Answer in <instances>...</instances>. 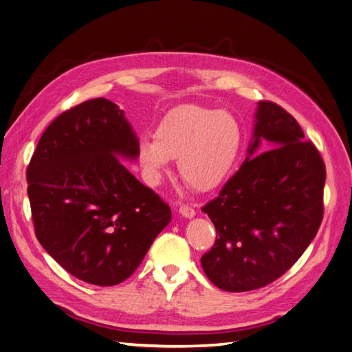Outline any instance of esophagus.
Here are the masks:
<instances>
[{
	"label": "esophagus",
	"instance_id": "34e87169",
	"mask_svg": "<svg viewBox=\"0 0 352 352\" xmlns=\"http://www.w3.org/2000/svg\"><path fill=\"white\" fill-rule=\"evenodd\" d=\"M178 212L183 215V217H186V219H193L195 215H196V211L192 208V206H188V205H179V208H178Z\"/></svg>",
	"mask_w": 352,
	"mask_h": 352
}]
</instances>
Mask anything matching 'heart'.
Instances as JSON below:
<instances>
[{"label":"heart","mask_w":352,"mask_h":352,"mask_svg":"<svg viewBox=\"0 0 352 352\" xmlns=\"http://www.w3.org/2000/svg\"><path fill=\"white\" fill-rule=\"evenodd\" d=\"M153 138L138 144L140 164L150 182H159L169 159H177L178 173L188 186L197 192H211L235 165L242 129L229 111L183 105L165 114Z\"/></svg>","instance_id":"1"}]
</instances>
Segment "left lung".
<instances>
[{"label": "left lung", "mask_w": 352, "mask_h": 352, "mask_svg": "<svg viewBox=\"0 0 352 352\" xmlns=\"http://www.w3.org/2000/svg\"><path fill=\"white\" fill-rule=\"evenodd\" d=\"M254 119L245 162L202 208L217 232L201 258L204 272L233 293L284 275L317 235L324 212L326 166L299 123L270 101L258 102ZM262 140L268 146L260 153Z\"/></svg>", "instance_id": "8db88e82"}]
</instances>
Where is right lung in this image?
<instances>
[{
    "label": "right lung",
    "instance_id": "add662e5",
    "mask_svg": "<svg viewBox=\"0 0 352 352\" xmlns=\"http://www.w3.org/2000/svg\"><path fill=\"white\" fill-rule=\"evenodd\" d=\"M138 144L119 105L89 99L49 124L26 169L35 236L85 283L128 279L170 221L169 205L123 164Z\"/></svg>",
    "mask_w": 352,
    "mask_h": 352
}]
</instances>
